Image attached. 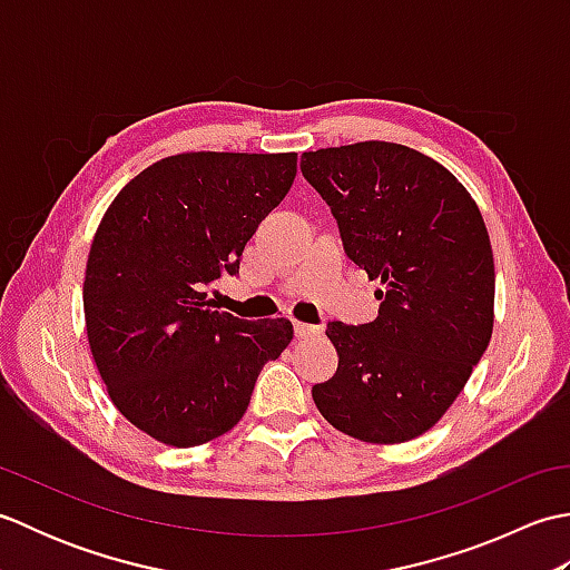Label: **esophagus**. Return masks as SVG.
<instances>
[{"label": "esophagus", "instance_id": "esophagus-1", "mask_svg": "<svg viewBox=\"0 0 570 570\" xmlns=\"http://www.w3.org/2000/svg\"><path fill=\"white\" fill-rule=\"evenodd\" d=\"M294 331H296V337H313V335L323 333L321 325H311V323H301V321L294 323Z\"/></svg>", "mask_w": 570, "mask_h": 570}]
</instances>
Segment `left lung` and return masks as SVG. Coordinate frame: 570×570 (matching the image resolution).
Returning <instances> with one entry per match:
<instances>
[{
  "label": "left lung",
  "mask_w": 570,
  "mask_h": 570,
  "mask_svg": "<svg viewBox=\"0 0 570 570\" xmlns=\"http://www.w3.org/2000/svg\"><path fill=\"white\" fill-rule=\"evenodd\" d=\"M301 174L331 205L347 257L384 286L372 323H328L337 372L313 386V402L357 441L416 439L455 402L490 345L485 220L448 168L404 144L306 151Z\"/></svg>",
  "instance_id": "8db88e82"
}]
</instances>
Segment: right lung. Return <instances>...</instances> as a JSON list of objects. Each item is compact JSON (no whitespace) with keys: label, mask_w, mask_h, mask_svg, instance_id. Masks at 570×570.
I'll use <instances>...</instances> for the list:
<instances>
[{"label":"right lung","mask_w":570,"mask_h":570,"mask_svg":"<svg viewBox=\"0 0 570 570\" xmlns=\"http://www.w3.org/2000/svg\"><path fill=\"white\" fill-rule=\"evenodd\" d=\"M294 178L296 154H176L107 208L85 269V325L112 404L151 439L190 448L227 433L292 343V321L235 318L205 288L239 274Z\"/></svg>","instance_id":"right-lung-1"}]
</instances>
